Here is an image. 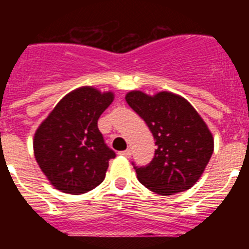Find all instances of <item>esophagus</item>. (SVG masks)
Returning <instances> with one entry per match:
<instances>
[{
    "mask_svg": "<svg viewBox=\"0 0 249 249\" xmlns=\"http://www.w3.org/2000/svg\"><path fill=\"white\" fill-rule=\"evenodd\" d=\"M120 155L124 156L126 158H129V157H131V155H132V152H131V149H126V151L120 152Z\"/></svg>",
    "mask_w": 249,
    "mask_h": 249,
    "instance_id": "esophagus-1",
    "label": "esophagus"
}]
</instances>
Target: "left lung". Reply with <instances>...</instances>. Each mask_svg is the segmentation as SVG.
<instances>
[{
  "instance_id": "1",
  "label": "left lung",
  "mask_w": 249,
  "mask_h": 249,
  "mask_svg": "<svg viewBox=\"0 0 249 249\" xmlns=\"http://www.w3.org/2000/svg\"><path fill=\"white\" fill-rule=\"evenodd\" d=\"M126 101L143 118L157 149L146 166H135L138 181L162 196L183 192L198 181L213 153V137L188 101L171 92L127 93Z\"/></svg>"
}]
</instances>
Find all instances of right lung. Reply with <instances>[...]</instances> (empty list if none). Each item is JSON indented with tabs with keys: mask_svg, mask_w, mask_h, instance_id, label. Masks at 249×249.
Masks as SVG:
<instances>
[{
	"mask_svg": "<svg viewBox=\"0 0 249 249\" xmlns=\"http://www.w3.org/2000/svg\"><path fill=\"white\" fill-rule=\"evenodd\" d=\"M112 101V92L78 89L59 101L36 131L35 157L57 190L82 195L103 182L116 153L106 144L97 122Z\"/></svg>",
	"mask_w": 249,
	"mask_h": 249,
	"instance_id": "right-lung-1",
	"label": "right lung"
}]
</instances>
